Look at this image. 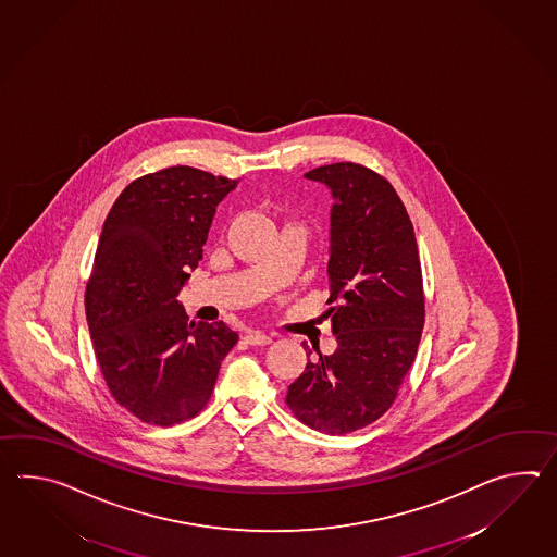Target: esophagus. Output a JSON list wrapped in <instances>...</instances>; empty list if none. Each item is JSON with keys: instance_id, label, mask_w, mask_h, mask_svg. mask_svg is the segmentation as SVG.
Instances as JSON below:
<instances>
[{"instance_id": "obj_1", "label": "esophagus", "mask_w": 557, "mask_h": 557, "mask_svg": "<svg viewBox=\"0 0 557 557\" xmlns=\"http://www.w3.org/2000/svg\"><path fill=\"white\" fill-rule=\"evenodd\" d=\"M246 342L249 346H268V344H272V335L263 334V332H249L246 335Z\"/></svg>"}]
</instances>
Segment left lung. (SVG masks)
<instances>
[{
  "label": "left lung",
  "mask_w": 557,
  "mask_h": 557,
  "mask_svg": "<svg viewBox=\"0 0 557 557\" xmlns=\"http://www.w3.org/2000/svg\"><path fill=\"white\" fill-rule=\"evenodd\" d=\"M304 177L334 199L325 315L337 347L330 356L315 349L318 361L308 349L285 401L309 428L342 435L384 416L416 359L425 315L420 256L408 211L382 175L342 161Z\"/></svg>",
  "instance_id": "left-lung-1"
}]
</instances>
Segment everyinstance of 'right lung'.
Instances as JSON below:
<instances>
[{"instance_id":"obj_1","label":"right lung","mask_w":557,"mask_h":557,"mask_svg":"<svg viewBox=\"0 0 557 557\" xmlns=\"http://www.w3.org/2000/svg\"><path fill=\"white\" fill-rule=\"evenodd\" d=\"M235 186L187 165L149 173L120 194L99 235L86 289L91 344L115 401L151 425L199 413L237 342L223 322L189 323L177 301Z\"/></svg>"}]
</instances>
